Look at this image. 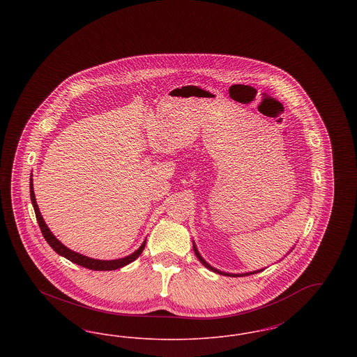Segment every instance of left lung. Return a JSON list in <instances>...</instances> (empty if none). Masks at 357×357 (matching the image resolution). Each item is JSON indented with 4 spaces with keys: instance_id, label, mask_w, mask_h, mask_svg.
Here are the masks:
<instances>
[{
    "instance_id": "obj_1",
    "label": "left lung",
    "mask_w": 357,
    "mask_h": 357,
    "mask_svg": "<svg viewBox=\"0 0 357 357\" xmlns=\"http://www.w3.org/2000/svg\"><path fill=\"white\" fill-rule=\"evenodd\" d=\"M192 249H194V253L197 255V258L201 261V264L206 266L207 269H210V271H213V272L218 273V274H222V275H229V277H243V275H250V274H255V273L262 272L264 269H259V271H255V272H249V273H226L222 272V271H218V269H215V268H213L210 264H207L206 261H204V257L201 255V253L198 252V249H197V245H195V242L192 241ZM293 250V249H291ZM290 250V252H291Z\"/></svg>"
}]
</instances>
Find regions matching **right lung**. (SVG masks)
<instances>
[{"label":"right lung","instance_id":"add662e5","mask_svg":"<svg viewBox=\"0 0 357 357\" xmlns=\"http://www.w3.org/2000/svg\"><path fill=\"white\" fill-rule=\"evenodd\" d=\"M29 183H31L29 185V187H31V201H32V204H33L34 213H36V218H37V222H38V226L41 229V233H43V236L45 238V241L50 243V246L57 255L66 257L70 262L77 264V265L86 268V269H91V271H116V269H120V268L131 264L132 261H135L139 255L143 253L144 246H146V239L143 241V243L139 246V249L135 250L132 255L123 257V258H118V259H108V261L107 259H96V258H91V257H86V255H80V253H76V252L70 250L64 243H61L57 238L53 236V233H52L50 227L47 226V223L44 221V218H43V215H41V213L38 210L37 202H36L32 175H31V182Z\"/></svg>","mask_w":357,"mask_h":357}]
</instances>
